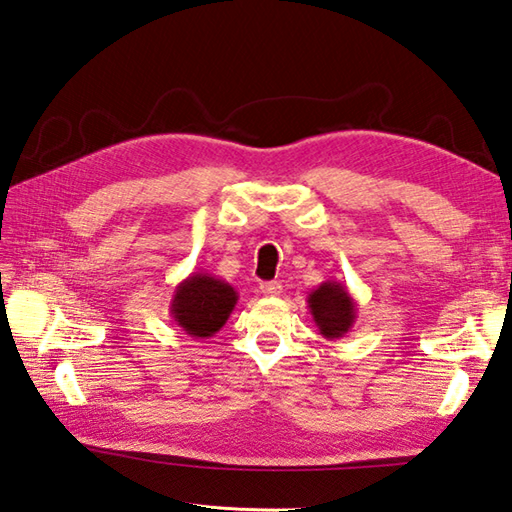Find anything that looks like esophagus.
<instances>
[{"label":"esophagus","instance_id":"esophagus-1","mask_svg":"<svg viewBox=\"0 0 512 512\" xmlns=\"http://www.w3.org/2000/svg\"><path fill=\"white\" fill-rule=\"evenodd\" d=\"M260 291H263V295H267V298H276V295L282 293V285L276 280H267V282H260Z\"/></svg>","mask_w":512,"mask_h":512}]
</instances>
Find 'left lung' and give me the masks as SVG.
Listing matches in <instances>:
<instances>
[{
    "instance_id": "8db88e82",
    "label": "left lung",
    "mask_w": 512,
    "mask_h": 512,
    "mask_svg": "<svg viewBox=\"0 0 512 512\" xmlns=\"http://www.w3.org/2000/svg\"><path fill=\"white\" fill-rule=\"evenodd\" d=\"M309 311L313 322L326 339H342L357 320V302L346 285L337 280H326L309 293Z\"/></svg>"
}]
</instances>
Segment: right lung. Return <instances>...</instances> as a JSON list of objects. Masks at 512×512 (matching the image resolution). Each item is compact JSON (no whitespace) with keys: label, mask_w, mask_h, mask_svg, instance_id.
Here are the masks:
<instances>
[{"label":"right lung","mask_w":512,"mask_h":512,"mask_svg":"<svg viewBox=\"0 0 512 512\" xmlns=\"http://www.w3.org/2000/svg\"><path fill=\"white\" fill-rule=\"evenodd\" d=\"M238 302L236 289L206 271H195L175 287L170 317L192 339H208L230 320Z\"/></svg>","instance_id":"add662e5"}]
</instances>
